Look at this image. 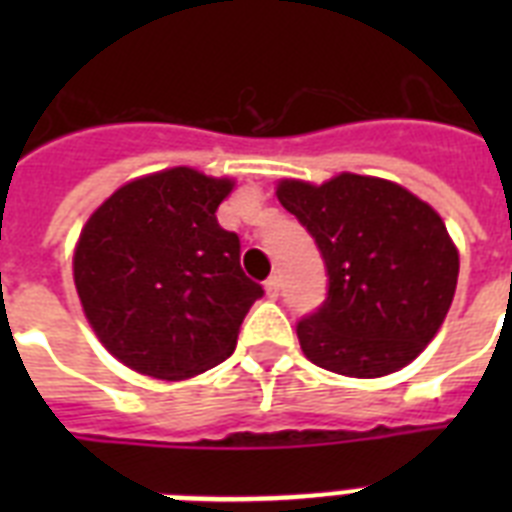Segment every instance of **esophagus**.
I'll return each instance as SVG.
<instances>
[{
	"label": "esophagus",
	"instance_id": "esophagus-1",
	"mask_svg": "<svg viewBox=\"0 0 512 512\" xmlns=\"http://www.w3.org/2000/svg\"><path fill=\"white\" fill-rule=\"evenodd\" d=\"M279 289V276H268V279H265V295L271 297V300L279 297Z\"/></svg>",
	"mask_w": 512,
	"mask_h": 512
}]
</instances>
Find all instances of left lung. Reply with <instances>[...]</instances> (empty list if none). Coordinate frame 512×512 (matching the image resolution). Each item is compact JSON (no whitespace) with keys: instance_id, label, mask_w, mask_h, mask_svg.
I'll list each match as a JSON object with an SVG mask.
<instances>
[{"instance_id":"obj_1","label":"left lung","mask_w":512,"mask_h":512,"mask_svg":"<svg viewBox=\"0 0 512 512\" xmlns=\"http://www.w3.org/2000/svg\"><path fill=\"white\" fill-rule=\"evenodd\" d=\"M276 196L327 265V300L297 321L313 364L372 380L420 356L444 324L460 255L438 212L401 185L342 175L281 180Z\"/></svg>"}]
</instances>
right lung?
Wrapping results in <instances>:
<instances>
[{
  "instance_id": "obj_1",
  "label": "right lung",
  "mask_w": 512,
  "mask_h": 512,
  "mask_svg": "<svg viewBox=\"0 0 512 512\" xmlns=\"http://www.w3.org/2000/svg\"><path fill=\"white\" fill-rule=\"evenodd\" d=\"M233 180L191 167L122 185L82 228L74 284L108 353L156 380H185L236 348L263 287L241 271L239 236L217 223Z\"/></svg>"
}]
</instances>
